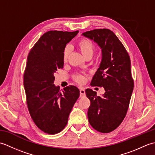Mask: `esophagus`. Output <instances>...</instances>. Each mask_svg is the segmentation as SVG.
Returning a JSON list of instances; mask_svg holds the SVG:
<instances>
[{
    "label": "esophagus",
    "mask_w": 155,
    "mask_h": 155,
    "mask_svg": "<svg viewBox=\"0 0 155 155\" xmlns=\"http://www.w3.org/2000/svg\"><path fill=\"white\" fill-rule=\"evenodd\" d=\"M79 89H80V95H81V97L84 96V95H85V89H84V88L81 87L79 88Z\"/></svg>",
    "instance_id": "obj_1"
}]
</instances>
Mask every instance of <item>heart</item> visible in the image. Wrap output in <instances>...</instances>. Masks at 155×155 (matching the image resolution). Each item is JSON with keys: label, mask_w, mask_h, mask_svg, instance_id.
Segmentation results:
<instances>
[{"label": "heart", "mask_w": 155, "mask_h": 155, "mask_svg": "<svg viewBox=\"0 0 155 155\" xmlns=\"http://www.w3.org/2000/svg\"><path fill=\"white\" fill-rule=\"evenodd\" d=\"M77 47L79 48L81 53L83 54L84 57H86L87 55H92L93 53L94 47L93 42L91 41L88 40L87 38H82L77 42ZM68 54V48H66L63 53V58L66 61L67 59ZM75 79L79 83H82L83 81L84 78L83 76L77 75L76 76Z\"/></svg>", "instance_id": "obj_1"}]
</instances>
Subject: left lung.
<instances>
[{
    "label": "left lung",
    "instance_id": "8db88e82",
    "mask_svg": "<svg viewBox=\"0 0 155 155\" xmlns=\"http://www.w3.org/2000/svg\"><path fill=\"white\" fill-rule=\"evenodd\" d=\"M82 35L96 42L101 49V62L91 84L103 87L105 91L101 97L90 88L85 91L91 101L88 122L98 132L110 133L123 122L129 106L134 87L130 57L109 29H94Z\"/></svg>",
    "mask_w": 155,
    "mask_h": 155
}]
</instances>
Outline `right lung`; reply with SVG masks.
Segmentation results:
<instances>
[{
  "label": "right lung",
  "mask_w": 155,
  "mask_h": 155,
  "mask_svg": "<svg viewBox=\"0 0 155 155\" xmlns=\"http://www.w3.org/2000/svg\"><path fill=\"white\" fill-rule=\"evenodd\" d=\"M78 31H51L41 36L28 55L24 87L31 118L44 133L54 134L63 129L80 91L68 86L60 91L54 84L55 73L64 65L65 47Z\"/></svg>",
  "instance_id": "obj_1"
}]
</instances>
